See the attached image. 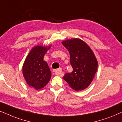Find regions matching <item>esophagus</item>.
<instances>
[{
    "label": "esophagus",
    "mask_w": 122,
    "mask_h": 122,
    "mask_svg": "<svg viewBox=\"0 0 122 122\" xmlns=\"http://www.w3.org/2000/svg\"><path fill=\"white\" fill-rule=\"evenodd\" d=\"M53 72L55 74V75H57V76L62 75V69H61V68H59V69L53 70Z\"/></svg>",
    "instance_id": "esophagus-1"
}]
</instances>
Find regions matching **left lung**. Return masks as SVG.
I'll list each match as a JSON object with an SVG mask.
<instances>
[{
  "mask_svg": "<svg viewBox=\"0 0 122 122\" xmlns=\"http://www.w3.org/2000/svg\"><path fill=\"white\" fill-rule=\"evenodd\" d=\"M62 45L68 50L72 72L65 74L63 79L76 91L86 88L92 82L98 69L96 57L89 46L80 39L66 40Z\"/></svg>",
  "mask_w": 122,
  "mask_h": 122,
  "instance_id": "left-lung-1",
  "label": "left lung"
}]
</instances>
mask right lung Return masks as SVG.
<instances>
[{"label":"right lung","instance_id":"add662e5","mask_svg":"<svg viewBox=\"0 0 122 122\" xmlns=\"http://www.w3.org/2000/svg\"><path fill=\"white\" fill-rule=\"evenodd\" d=\"M49 47L36 46L27 56L23 66V74L30 86L39 90L45 86L51 77V71L43 57Z\"/></svg>","mask_w":122,"mask_h":122}]
</instances>
